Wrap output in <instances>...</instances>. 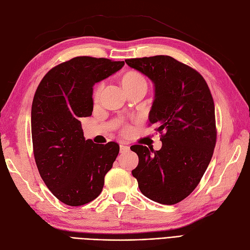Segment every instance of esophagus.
<instances>
[{"instance_id":"34e87169","label":"esophagus","mask_w":250,"mask_h":250,"mask_svg":"<svg viewBox=\"0 0 250 250\" xmlns=\"http://www.w3.org/2000/svg\"><path fill=\"white\" fill-rule=\"evenodd\" d=\"M120 150L121 152H125L127 150H129V146H127L125 144H120Z\"/></svg>"}]
</instances>
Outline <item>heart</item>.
<instances>
[{"label":"heart","mask_w":250,"mask_h":250,"mask_svg":"<svg viewBox=\"0 0 250 250\" xmlns=\"http://www.w3.org/2000/svg\"><path fill=\"white\" fill-rule=\"evenodd\" d=\"M120 83L122 85L124 91L128 94L132 91H137L141 89H147V80L143 75H141L140 72L137 71H128L121 77ZM103 83H98L94 86L93 91H92V100L94 103L99 102L101 92L103 90ZM122 132L128 133L129 132V127L123 126L122 127Z\"/></svg>","instance_id":"heart-1"}]
</instances>
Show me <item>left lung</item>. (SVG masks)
Segmentation results:
<instances>
[{
	"label": "left lung",
	"mask_w": 250,
	"mask_h": 250,
	"mask_svg": "<svg viewBox=\"0 0 250 250\" xmlns=\"http://www.w3.org/2000/svg\"><path fill=\"white\" fill-rule=\"evenodd\" d=\"M154 84L150 124L162 148L133 145L139 164L132 170L141 192L160 204L173 205L198 186L217 141L214 103L204 78L169 56L125 60Z\"/></svg>",
	"instance_id": "8db88e82"
}]
</instances>
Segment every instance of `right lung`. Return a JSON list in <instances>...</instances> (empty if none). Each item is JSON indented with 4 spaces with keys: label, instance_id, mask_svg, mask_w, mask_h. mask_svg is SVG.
<instances>
[{
    "label": "right lung",
    "instance_id": "add662e5",
    "mask_svg": "<svg viewBox=\"0 0 250 250\" xmlns=\"http://www.w3.org/2000/svg\"><path fill=\"white\" fill-rule=\"evenodd\" d=\"M124 64L77 57L53 67L38 86L31 107L33 154L44 183L66 205L81 206L98 198L118 157V143L85 140L80 120L92 113L93 85Z\"/></svg>",
    "mask_w": 250,
    "mask_h": 250
}]
</instances>
